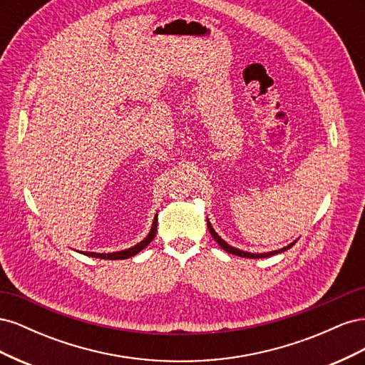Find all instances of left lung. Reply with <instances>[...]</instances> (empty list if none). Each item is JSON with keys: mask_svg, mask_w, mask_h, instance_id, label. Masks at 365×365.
<instances>
[{"mask_svg": "<svg viewBox=\"0 0 365 365\" xmlns=\"http://www.w3.org/2000/svg\"><path fill=\"white\" fill-rule=\"evenodd\" d=\"M207 227H208V231H210V235H212V237L219 244V247L222 248V250H225L227 252H230V254H235V256H239V257H247V259H263V257H269V256H274V254H279V252H283V251H286V250H289L292 245H295V242L297 240H294V242H291V244L288 245V247H283V248H280V250H275V251H269V252H248V251H242V250H239V248H235V247H231V245H228L227 242L220 237L216 231H215V228L212 227V224H210V220L207 219Z\"/></svg>", "mask_w": 365, "mask_h": 365, "instance_id": "obj_1", "label": "left lung"}]
</instances>
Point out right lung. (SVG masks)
I'll return each instance as SVG.
<instances>
[{"label":"right lung","mask_w":365,"mask_h":365,"mask_svg":"<svg viewBox=\"0 0 365 365\" xmlns=\"http://www.w3.org/2000/svg\"><path fill=\"white\" fill-rule=\"evenodd\" d=\"M158 215H155V217H153V222H152V227H150V231L148 233V236L140 240L137 245L130 247V248H126V250H121V251H114V252H93V251H83L82 254H85V256H90V257H96V259H106V260H123V259H129L132 256H135V254H138L143 248H146L150 242L153 240V237H155V233H157V222H158Z\"/></svg>","instance_id":"1"}]
</instances>
